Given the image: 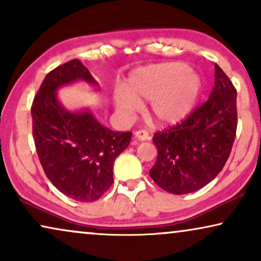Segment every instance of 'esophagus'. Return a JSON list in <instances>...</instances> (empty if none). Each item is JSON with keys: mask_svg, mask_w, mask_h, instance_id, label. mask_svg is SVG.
<instances>
[{"mask_svg": "<svg viewBox=\"0 0 261 261\" xmlns=\"http://www.w3.org/2000/svg\"><path fill=\"white\" fill-rule=\"evenodd\" d=\"M134 137H135V139H138V140H140V141H147L151 139L148 132H146V130H137L134 133Z\"/></svg>", "mask_w": 261, "mask_h": 261, "instance_id": "34e87169", "label": "esophagus"}]
</instances>
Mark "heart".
Masks as SVG:
<instances>
[{
    "instance_id": "1",
    "label": "heart",
    "mask_w": 261,
    "mask_h": 261,
    "mask_svg": "<svg viewBox=\"0 0 261 261\" xmlns=\"http://www.w3.org/2000/svg\"><path fill=\"white\" fill-rule=\"evenodd\" d=\"M201 80L183 63L147 66L132 74L126 90L114 92V105L124 115H133L141 101H151V115L160 124H174L194 109Z\"/></svg>"
}]
</instances>
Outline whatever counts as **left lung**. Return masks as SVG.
I'll list each match as a JSON object with an SVG mask.
<instances>
[{"label":"left lung","mask_w":261,"mask_h":261,"mask_svg":"<svg viewBox=\"0 0 261 261\" xmlns=\"http://www.w3.org/2000/svg\"><path fill=\"white\" fill-rule=\"evenodd\" d=\"M237 124V90L215 64V83L208 101L181 123L154 134L158 156L149 176L173 195L191 194L205 187L223 169Z\"/></svg>","instance_id":"obj_1"}]
</instances>
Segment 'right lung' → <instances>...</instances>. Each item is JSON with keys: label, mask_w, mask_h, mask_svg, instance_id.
<instances>
[{"label": "right lung", "mask_w": 261, "mask_h": 261, "mask_svg": "<svg viewBox=\"0 0 261 261\" xmlns=\"http://www.w3.org/2000/svg\"><path fill=\"white\" fill-rule=\"evenodd\" d=\"M80 81L98 88L78 59L46 74L32 106L33 137L52 184L74 201L94 202L113 184L114 162L128 147L132 133L105 127L89 107L71 112L62 105L58 91Z\"/></svg>", "instance_id": "1"}]
</instances>
